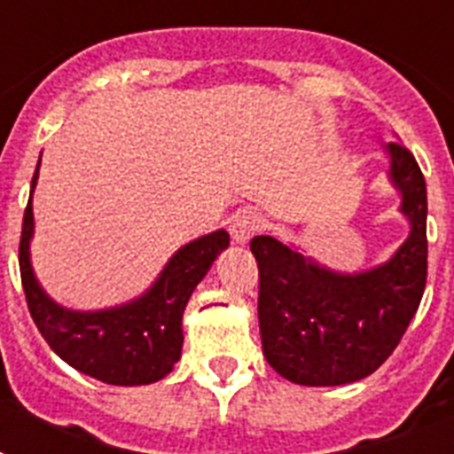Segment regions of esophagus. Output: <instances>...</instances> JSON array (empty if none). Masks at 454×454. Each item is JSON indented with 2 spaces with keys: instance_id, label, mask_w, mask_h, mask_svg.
Here are the masks:
<instances>
[{
  "instance_id": "obj_1",
  "label": "esophagus",
  "mask_w": 454,
  "mask_h": 454,
  "mask_svg": "<svg viewBox=\"0 0 454 454\" xmlns=\"http://www.w3.org/2000/svg\"><path fill=\"white\" fill-rule=\"evenodd\" d=\"M265 228L263 216L252 212V209H242L238 215L233 216V223H231V235L238 245H245L249 239L254 238L256 233H261Z\"/></svg>"
}]
</instances>
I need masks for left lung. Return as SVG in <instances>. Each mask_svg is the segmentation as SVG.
I'll list each match as a JSON object with an SVG mask.
<instances>
[{
    "label": "left lung",
    "mask_w": 454,
    "mask_h": 454,
    "mask_svg": "<svg viewBox=\"0 0 454 454\" xmlns=\"http://www.w3.org/2000/svg\"><path fill=\"white\" fill-rule=\"evenodd\" d=\"M387 151L411 235L385 265L338 275L268 235L249 242L259 263L263 355L296 385H348L378 371L419 308L427 286L425 175L406 146L392 142Z\"/></svg>",
    "instance_id": "left-lung-1"
}]
</instances>
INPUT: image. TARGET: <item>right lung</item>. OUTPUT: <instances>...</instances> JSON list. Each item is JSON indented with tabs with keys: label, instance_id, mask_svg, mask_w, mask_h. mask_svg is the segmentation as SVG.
<instances>
[{
	"label": "right lung",
	"instance_id": "1",
	"mask_svg": "<svg viewBox=\"0 0 454 454\" xmlns=\"http://www.w3.org/2000/svg\"><path fill=\"white\" fill-rule=\"evenodd\" d=\"M39 165L32 176L35 191ZM32 195L18 247L20 282L27 310L48 348L69 366L106 385H149L172 371L182 356V315L209 265L228 247L226 231L193 239L172 256L149 294L102 312H72L39 289L29 265Z\"/></svg>",
	"mask_w": 454,
	"mask_h": 454
}]
</instances>
